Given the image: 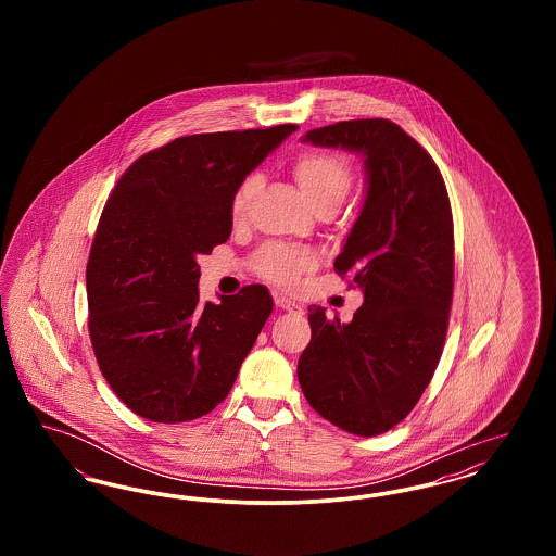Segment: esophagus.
Returning <instances> with one entry per match:
<instances>
[{"label":"esophagus","mask_w":556,"mask_h":556,"mask_svg":"<svg viewBox=\"0 0 556 556\" xmlns=\"http://www.w3.org/2000/svg\"><path fill=\"white\" fill-rule=\"evenodd\" d=\"M275 306L281 308V311H288L291 315H302V306L295 304L290 298L281 295V293H275Z\"/></svg>","instance_id":"esophagus-1"}]
</instances>
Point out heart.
Instances as JSON below:
<instances>
[{
    "label": "heart",
    "mask_w": 556,
    "mask_h": 556,
    "mask_svg": "<svg viewBox=\"0 0 556 556\" xmlns=\"http://www.w3.org/2000/svg\"><path fill=\"white\" fill-rule=\"evenodd\" d=\"M290 168L295 184L317 212L338 211L354 184V168L350 160L338 152L304 150L291 160ZM261 187L263 177L258 173H250L241 179L231 198L233 220L245 218ZM315 261V252L308 248L266 243L254 254L252 270L268 283H275L279 288H293L300 275L313 268Z\"/></svg>",
    "instance_id": "1"
}]
</instances>
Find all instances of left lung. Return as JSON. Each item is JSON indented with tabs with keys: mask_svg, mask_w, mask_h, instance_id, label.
<instances>
[{
	"mask_svg": "<svg viewBox=\"0 0 556 556\" xmlns=\"http://www.w3.org/2000/svg\"><path fill=\"white\" fill-rule=\"evenodd\" d=\"M304 141L365 156L367 200L336 258L365 293L350 323L311 306V344L298 361L318 415L372 438L400 424L440 363L454 291V225L442 173L388 118L327 125Z\"/></svg>",
	"mask_w": 556,
	"mask_h": 556,
	"instance_id": "left-lung-1",
	"label": "left lung"
}]
</instances>
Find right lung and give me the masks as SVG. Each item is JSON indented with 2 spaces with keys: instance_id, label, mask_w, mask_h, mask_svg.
<instances>
[{
  "instance_id": "1",
  "label": "right lung",
  "mask_w": 556,
  "mask_h": 556,
  "mask_svg": "<svg viewBox=\"0 0 556 556\" xmlns=\"http://www.w3.org/2000/svg\"><path fill=\"white\" fill-rule=\"evenodd\" d=\"M295 125L177 137L135 160L100 216L87 261L89 338L135 415L186 424L231 392L273 311L265 286L200 304L198 256L231 236L241 179Z\"/></svg>"
}]
</instances>
